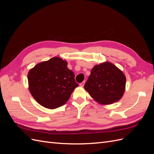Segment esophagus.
I'll use <instances>...</instances> for the list:
<instances>
[{
  "instance_id": "34e87169",
  "label": "esophagus",
  "mask_w": 154,
  "mask_h": 154,
  "mask_svg": "<svg viewBox=\"0 0 154 154\" xmlns=\"http://www.w3.org/2000/svg\"><path fill=\"white\" fill-rule=\"evenodd\" d=\"M84 84H85V81H83V82L80 83V87H83V86H84Z\"/></svg>"
}]
</instances>
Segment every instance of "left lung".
Here are the masks:
<instances>
[{
    "mask_svg": "<svg viewBox=\"0 0 154 154\" xmlns=\"http://www.w3.org/2000/svg\"><path fill=\"white\" fill-rule=\"evenodd\" d=\"M125 85L126 77L123 72L106 62L92 68L84 88L95 101L109 105L122 98Z\"/></svg>",
    "mask_w": 154,
    "mask_h": 154,
    "instance_id": "8db88e82",
    "label": "left lung"
}]
</instances>
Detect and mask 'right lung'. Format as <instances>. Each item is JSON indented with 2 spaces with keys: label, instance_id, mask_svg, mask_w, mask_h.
I'll use <instances>...</instances> for the list:
<instances>
[{
  "label": "right lung",
  "instance_id": "add662e5",
  "mask_svg": "<svg viewBox=\"0 0 154 154\" xmlns=\"http://www.w3.org/2000/svg\"><path fill=\"white\" fill-rule=\"evenodd\" d=\"M27 79L34 99L49 109L63 105L78 86L67 62L58 57L36 65L29 71Z\"/></svg>",
  "mask_w": 154,
  "mask_h": 154
}]
</instances>
